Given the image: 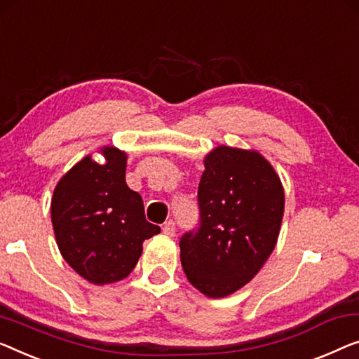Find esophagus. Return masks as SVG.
Segmentation results:
<instances>
[{"label":"esophagus","mask_w":359,"mask_h":359,"mask_svg":"<svg viewBox=\"0 0 359 359\" xmlns=\"http://www.w3.org/2000/svg\"><path fill=\"white\" fill-rule=\"evenodd\" d=\"M162 231H163V235H167V236H173V235H175V222H173V220L165 222V223H163Z\"/></svg>","instance_id":"34e87169"}]
</instances>
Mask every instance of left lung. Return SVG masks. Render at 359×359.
Masks as SVG:
<instances>
[{
  "mask_svg": "<svg viewBox=\"0 0 359 359\" xmlns=\"http://www.w3.org/2000/svg\"><path fill=\"white\" fill-rule=\"evenodd\" d=\"M201 226L180 241L181 266L209 298L233 294L257 275L278 240L285 192L257 150L218 145L204 158Z\"/></svg>",
  "mask_w": 359,
  "mask_h": 359,
  "instance_id": "8db88e82",
  "label": "left lung"
}]
</instances>
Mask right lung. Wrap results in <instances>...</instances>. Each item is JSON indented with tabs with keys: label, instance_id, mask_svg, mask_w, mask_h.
Wrapping results in <instances>:
<instances>
[{
	"label": "right lung",
	"instance_id": "right-lung-1",
	"mask_svg": "<svg viewBox=\"0 0 359 359\" xmlns=\"http://www.w3.org/2000/svg\"><path fill=\"white\" fill-rule=\"evenodd\" d=\"M100 154L103 163L86 155L58 181L51 223L65 261L87 282L108 285L133 272L160 226L145 220L141 194L128 188V154L115 145Z\"/></svg>",
	"mask_w": 359,
	"mask_h": 359
}]
</instances>
